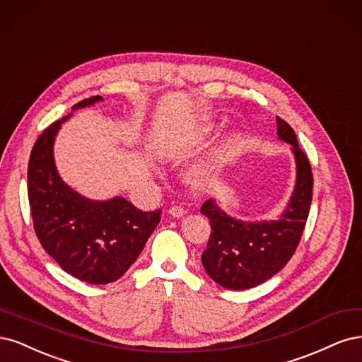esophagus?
<instances>
[{"label":"esophagus","instance_id":"esophagus-1","mask_svg":"<svg viewBox=\"0 0 362 362\" xmlns=\"http://www.w3.org/2000/svg\"><path fill=\"white\" fill-rule=\"evenodd\" d=\"M168 214H170L171 216H174V218H182V216L186 214V211H185L183 207H180V206H173V207H170Z\"/></svg>","mask_w":362,"mask_h":362}]
</instances>
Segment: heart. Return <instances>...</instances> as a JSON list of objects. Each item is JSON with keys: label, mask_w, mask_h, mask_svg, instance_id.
Instances as JSON below:
<instances>
[{"label": "heart", "mask_w": 362, "mask_h": 362, "mask_svg": "<svg viewBox=\"0 0 362 362\" xmlns=\"http://www.w3.org/2000/svg\"><path fill=\"white\" fill-rule=\"evenodd\" d=\"M215 132V124L214 123H207L204 126H202L198 129L192 138L186 139L182 144L174 143L168 147V151L173 155H180L186 148H192L203 144L206 139L211 136ZM242 146V136L239 132H228L226 134L223 138L219 139V143L216 144L214 153L209 156L207 160H204L203 164L197 165L188 176V182L195 189H202L206 188V186L211 183L219 171L223 170L228 162L235 158Z\"/></svg>", "instance_id": "obj_1"}]
</instances>
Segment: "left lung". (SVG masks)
Listing matches in <instances>:
<instances>
[{
	"label": "left lung",
	"instance_id": "8db88e82",
	"mask_svg": "<svg viewBox=\"0 0 362 362\" xmlns=\"http://www.w3.org/2000/svg\"><path fill=\"white\" fill-rule=\"evenodd\" d=\"M278 138L291 144L296 160V185L286 211L276 221L245 223L223 212L215 200L202 206L211 219V238L202 254L207 275L230 290H247L278 274L295 254L304 233L313 198V173L299 148L295 131L276 117Z\"/></svg>",
	"mask_w": 362,
	"mask_h": 362
}]
</instances>
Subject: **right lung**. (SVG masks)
<instances>
[{
	"label": "right lung",
	"instance_id": "1",
	"mask_svg": "<svg viewBox=\"0 0 362 362\" xmlns=\"http://www.w3.org/2000/svg\"><path fill=\"white\" fill-rule=\"evenodd\" d=\"M102 100L93 96L72 110ZM40 134L28 162V200L36 236L63 271L88 284L119 279L143 251L160 221V211L143 212L122 197L95 202L75 192L58 176L54 139L63 122Z\"/></svg>",
	"mask_w": 362,
	"mask_h": 362
}]
</instances>
